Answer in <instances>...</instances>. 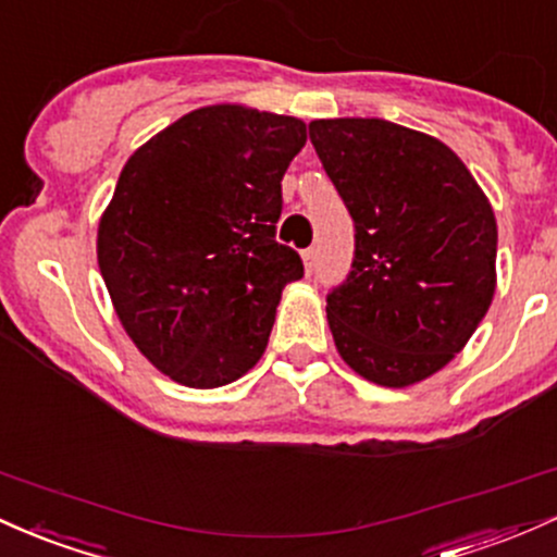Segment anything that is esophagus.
Segmentation results:
<instances>
[{
	"label": "esophagus",
	"instance_id": "34e87169",
	"mask_svg": "<svg viewBox=\"0 0 557 557\" xmlns=\"http://www.w3.org/2000/svg\"><path fill=\"white\" fill-rule=\"evenodd\" d=\"M315 258H318V249H315V247L305 249V252H302V262H305V271H308V273H312V268H315Z\"/></svg>",
	"mask_w": 557,
	"mask_h": 557
}]
</instances>
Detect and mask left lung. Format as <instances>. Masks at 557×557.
<instances>
[{
	"label": "left lung",
	"mask_w": 557,
	"mask_h": 557,
	"mask_svg": "<svg viewBox=\"0 0 557 557\" xmlns=\"http://www.w3.org/2000/svg\"><path fill=\"white\" fill-rule=\"evenodd\" d=\"M310 141L355 221L352 271L326 297L342 360L395 389L434 376L495 297L490 199L445 141L381 117L312 121Z\"/></svg>",
	"instance_id": "8db88e82"
}]
</instances>
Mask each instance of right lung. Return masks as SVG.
Returning a JSON list of instances; mask_svg holds the SVG:
<instances>
[{
    "instance_id": "right-lung-1",
    "label": "right lung",
    "mask_w": 557,
    "mask_h": 557,
    "mask_svg": "<svg viewBox=\"0 0 557 557\" xmlns=\"http://www.w3.org/2000/svg\"><path fill=\"white\" fill-rule=\"evenodd\" d=\"M305 141L299 117L208 104L123 165L99 218V271L131 342L178 384H231L265 352L281 292L302 278L276 223Z\"/></svg>"
}]
</instances>
